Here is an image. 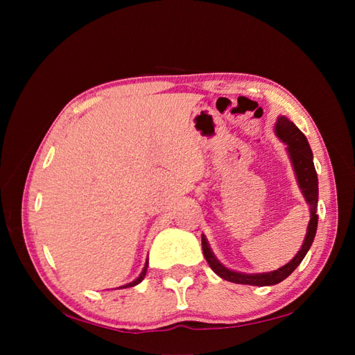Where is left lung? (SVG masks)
<instances>
[{
    "instance_id": "1",
    "label": "left lung",
    "mask_w": 355,
    "mask_h": 355,
    "mask_svg": "<svg viewBox=\"0 0 355 355\" xmlns=\"http://www.w3.org/2000/svg\"><path fill=\"white\" fill-rule=\"evenodd\" d=\"M275 135L282 139V141L287 145V153L292 161L295 175L297 179V185L302 191V196L305 197L306 204H309L311 219L308 223V230L302 247L296 253L292 261L286 263L284 266L278 268L271 272H262V274H243L237 271H231L227 266H223L216 256L213 254L210 245L207 243V239L201 235V245L202 253L206 257L207 263L210 265L211 270L216 272L220 278L231 283L237 284H250V286H274L282 283L283 280L292 274L299 263L302 262L305 254L308 253L311 244L314 241L315 232H317V223H318V214H317V202H318V179L317 171L314 167L313 161V151H311L309 144L306 141L305 135L299 130V128L286 118L284 115H280L277 118L275 123Z\"/></svg>"
}]
</instances>
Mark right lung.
Returning <instances> with one entry per match:
<instances>
[{"label": "right lung", "mask_w": 355, "mask_h": 355, "mask_svg": "<svg viewBox=\"0 0 355 355\" xmlns=\"http://www.w3.org/2000/svg\"><path fill=\"white\" fill-rule=\"evenodd\" d=\"M146 268H148V261H146V263H145V266H144V270H142V272H141V275H139L135 282H132V283H128V284H125V286H121L120 288H127V287H133V286H136V284H139L141 283L144 278H145V275H146Z\"/></svg>", "instance_id": "1"}]
</instances>
